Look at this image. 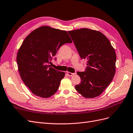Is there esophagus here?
<instances>
[{
    "mask_svg": "<svg viewBox=\"0 0 133 133\" xmlns=\"http://www.w3.org/2000/svg\"><path fill=\"white\" fill-rule=\"evenodd\" d=\"M67 75L68 76L71 77V76H74V75H75V73H71V72H67Z\"/></svg>",
    "mask_w": 133,
    "mask_h": 133,
    "instance_id": "34e87169",
    "label": "esophagus"
}]
</instances>
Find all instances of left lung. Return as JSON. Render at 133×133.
<instances>
[{"label": "left lung", "instance_id": "1", "mask_svg": "<svg viewBox=\"0 0 133 133\" xmlns=\"http://www.w3.org/2000/svg\"><path fill=\"white\" fill-rule=\"evenodd\" d=\"M80 57L87 60L85 72H78L81 82L76 90L85 98L101 95L116 72V55L110 41L101 32L89 28L68 31Z\"/></svg>", "mask_w": 133, "mask_h": 133}]
</instances>
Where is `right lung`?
<instances>
[{
	"instance_id": "add662e5",
	"label": "right lung",
	"mask_w": 133,
	"mask_h": 133,
	"mask_svg": "<svg viewBox=\"0 0 133 133\" xmlns=\"http://www.w3.org/2000/svg\"><path fill=\"white\" fill-rule=\"evenodd\" d=\"M72 42L67 31L47 26L36 29L24 39L16 60L21 79L33 94L48 98L57 91L65 73L49 63L62 45Z\"/></svg>"
}]
</instances>
